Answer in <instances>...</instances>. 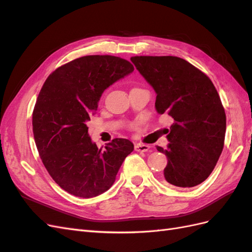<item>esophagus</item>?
<instances>
[{
    "mask_svg": "<svg viewBox=\"0 0 252 252\" xmlns=\"http://www.w3.org/2000/svg\"><path fill=\"white\" fill-rule=\"evenodd\" d=\"M150 148L151 147L149 146V145H145V144H141V143L136 144L134 146V150L138 152H146V151L150 150Z\"/></svg>",
    "mask_w": 252,
    "mask_h": 252,
    "instance_id": "obj_1",
    "label": "esophagus"
}]
</instances>
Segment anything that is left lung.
<instances>
[{
	"mask_svg": "<svg viewBox=\"0 0 252 252\" xmlns=\"http://www.w3.org/2000/svg\"><path fill=\"white\" fill-rule=\"evenodd\" d=\"M131 62L157 93L156 108L173 119L164 179L177 187H193L207 179L224 148L226 113L207 74L184 59L136 56Z\"/></svg>",
	"mask_w": 252,
	"mask_h": 252,
	"instance_id": "obj_1",
	"label": "left lung"
}]
</instances>
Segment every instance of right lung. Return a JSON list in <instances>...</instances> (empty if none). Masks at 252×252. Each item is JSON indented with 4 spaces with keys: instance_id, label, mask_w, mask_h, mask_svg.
I'll return each instance as SVG.
<instances>
[{
    "instance_id": "1",
    "label": "right lung",
    "mask_w": 252,
    "mask_h": 252,
    "mask_svg": "<svg viewBox=\"0 0 252 252\" xmlns=\"http://www.w3.org/2000/svg\"><path fill=\"white\" fill-rule=\"evenodd\" d=\"M133 69L120 57L85 56L60 66L45 81L32 112L34 142L50 177L68 193L89 199L105 192L132 152L126 139L98 149L86 122L103 91Z\"/></svg>"
}]
</instances>
